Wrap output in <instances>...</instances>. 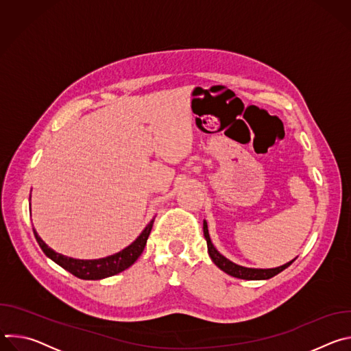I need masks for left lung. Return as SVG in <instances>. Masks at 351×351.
<instances>
[{"mask_svg": "<svg viewBox=\"0 0 351 351\" xmlns=\"http://www.w3.org/2000/svg\"><path fill=\"white\" fill-rule=\"evenodd\" d=\"M204 236L207 240V245H208V254L211 257V260L214 261V264L221 268L223 272H226L230 276L239 278V279H245V280H263V279H269L275 275H278L279 272H282L283 269H286L289 265H291L293 261L278 267V268H271V269H256V268H245V267H240L232 261H229L228 258H225L222 254H219L218 250L214 247L211 239H210V233H208V226L207 222L204 221Z\"/></svg>", "mask_w": 351, "mask_h": 351, "instance_id": "1", "label": "left lung"}]
</instances>
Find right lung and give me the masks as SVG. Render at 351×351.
I'll list each match as a JSON object with an SVG mask.
<instances>
[{
	"label": "right lung",
	"mask_w": 351,
	"mask_h": 351,
	"mask_svg": "<svg viewBox=\"0 0 351 351\" xmlns=\"http://www.w3.org/2000/svg\"><path fill=\"white\" fill-rule=\"evenodd\" d=\"M154 219L156 218H153L152 222H149L145 226V229L141 232V234L130 245L123 248L122 252H119L114 256L106 257V258H99V260H75V258L61 256V254L56 253L54 250L49 248L38 237V234L36 233L34 229H33V232H34V237H36L38 245L41 247V250L47 257L51 258L54 263H57L60 267H62L64 269H66L68 272H71L72 275H75L79 279L97 280V279L114 276L134 264V261L143 253L147 239L149 236V232H152V229H153Z\"/></svg>",
	"instance_id": "1"
}]
</instances>
